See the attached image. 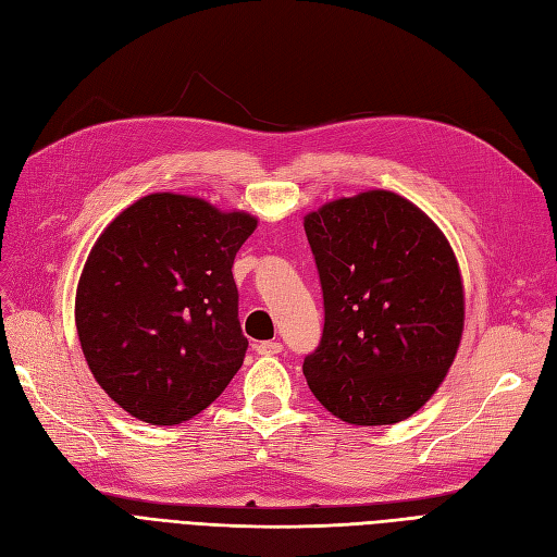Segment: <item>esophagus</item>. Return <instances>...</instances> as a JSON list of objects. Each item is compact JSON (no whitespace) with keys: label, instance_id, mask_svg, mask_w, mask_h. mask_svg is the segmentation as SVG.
<instances>
[{"label":"esophagus","instance_id":"34e87169","mask_svg":"<svg viewBox=\"0 0 557 557\" xmlns=\"http://www.w3.org/2000/svg\"><path fill=\"white\" fill-rule=\"evenodd\" d=\"M255 351L260 356H276L283 351V344L281 342H258L255 344Z\"/></svg>","mask_w":557,"mask_h":557}]
</instances>
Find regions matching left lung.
Segmentation results:
<instances>
[{"mask_svg":"<svg viewBox=\"0 0 557 557\" xmlns=\"http://www.w3.org/2000/svg\"><path fill=\"white\" fill-rule=\"evenodd\" d=\"M323 290L311 394L342 422L396 424L435 394L463 330L459 264L414 203L372 189L305 218Z\"/></svg>","mask_w":557,"mask_h":557,"instance_id":"left-lung-1","label":"left lung"}]
</instances>
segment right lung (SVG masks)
<instances>
[{"label":"right lung","mask_w":557,"mask_h":557,"mask_svg":"<svg viewBox=\"0 0 557 557\" xmlns=\"http://www.w3.org/2000/svg\"><path fill=\"white\" fill-rule=\"evenodd\" d=\"M258 220L159 191L116 215L88 252L74 321L96 382L135 419L187 422L244 363L234 258Z\"/></svg>","instance_id":"add662e5"}]
</instances>
